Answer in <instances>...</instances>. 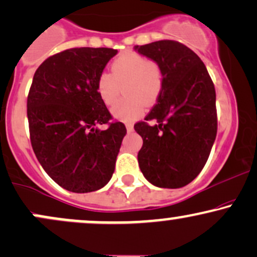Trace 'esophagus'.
<instances>
[{
	"instance_id": "34e87169",
	"label": "esophagus",
	"mask_w": 257,
	"mask_h": 257,
	"mask_svg": "<svg viewBox=\"0 0 257 257\" xmlns=\"http://www.w3.org/2000/svg\"><path fill=\"white\" fill-rule=\"evenodd\" d=\"M125 128H126V131H128L129 133L134 131V125H133L132 123H126V124H125Z\"/></svg>"
}]
</instances>
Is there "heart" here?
Wrapping results in <instances>:
<instances>
[{
  "instance_id": "b5f03b06",
  "label": "heart",
  "mask_w": 257,
  "mask_h": 257,
  "mask_svg": "<svg viewBox=\"0 0 257 257\" xmlns=\"http://www.w3.org/2000/svg\"><path fill=\"white\" fill-rule=\"evenodd\" d=\"M163 83V71L157 63L138 53L126 52L112 63L111 73H100L95 89L105 105H112L123 87L125 98L111 108V114L117 120L134 122L145 111V102L152 105L157 101Z\"/></svg>"
}]
</instances>
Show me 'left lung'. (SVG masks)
I'll return each mask as SVG.
<instances>
[{
	"label": "left lung",
	"instance_id": "obj_1",
	"mask_svg": "<svg viewBox=\"0 0 257 257\" xmlns=\"http://www.w3.org/2000/svg\"><path fill=\"white\" fill-rule=\"evenodd\" d=\"M134 51L157 63L164 81L157 104L145 118L157 124L134 125L144 141L139 167L153 186L184 187L205 166L216 138L213 81L198 55L175 41L135 46Z\"/></svg>",
	"mask_w": 257,
	"mask_h": 257
}]
</instances>
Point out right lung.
I'll return each instance as SVG.
<instances>
[{"label":"right lung","mask_w":257,"mask_h":257,"mask_svg":"<svg viewBox=\"0 0 257 257\" xmlns=\"http://www.w3.org/2000/svg\"><path fill=\"white\" fill-rule=\"evenodd\" d=\"M117 54L111 48H71L44 60L28 96L35 155L59 186L75 193L100 190L110 181L126 134L95 89L98 76Z\"/></svg>","instance_id":"add662e5"}]
</instances>
